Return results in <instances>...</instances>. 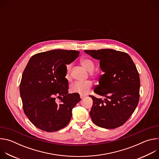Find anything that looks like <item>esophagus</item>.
<instances>
[{
    "label": "esophagus",
    "instance_id": "esophagus-1",
    "mask_svg": "<svg viewBox=\"0 0 159 159\" xmlns=\"http://www.w3.org/2000/svg\"><path fill=\"white\" fill-rule=\"evenodd\" d=\"M80 98L81 99H84V98H85V95H83V94H80Z\"/></svg>",
    "mask_w": 159,
    "mask_h": 159
}]
</instances>
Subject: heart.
I'll return each instance as SVG.
<instances>
[{
  "label": "heart",
  "instance_id": "heart-1",
  "mask_svg": "<svg viewBox=\"0 0 159 159\" xmlns=\"http://www.w3.org/2000/svg\"><path fill=\"white\" fill-rule=\"evenodd\" d=\"M81 65L84 66L89 71V75L93 77H98L99 74L94 70L95 64L92 60L89 58H84L80 60ZM71 69L72 64L68 63L65 65V79L67 80L71 79ZM93 86V83L91 80H87L84 82H75L70 85L69 90L72 93L79 94H86L90 92Z\"/></svg>",
  "mask_w": 159,
  "mask_h": 159
}]
</instances>
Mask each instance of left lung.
I'll return each mask as SVG.
<instances>
[{"instance_id": "1", "label": "left lung", "mask_w": 159, "mask_h": 159, "mask_svg": "<svg viewBox=\"0 0 159 159\" xmlns=\"http://www.w3.org/2000/svg\"><path fill=\"white\" fill-rule=\"evenodd\" d=\"M100 60L104 72L94 92L104 96V101L89 96L93 104L90 116L97 126L114 129L122 126L131 116L140 98V81L139 72L126 53L112 49L85 50Z\"/></svg>"}]
</instances>
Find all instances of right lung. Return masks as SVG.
<instances>
[{
	"label": "right lung",
	"instance_id": "add662e5",
	"mask_svg": "<svg viewBox=\"0 0 159 159\" xmlns=\"http://www.w3.org/2000/svg\"><path fill=\"white\" fill-rule=\"evenodd\" d=\"M79 55L75 50H53L37 53L29 60L20 83V94L25 115L39 129L53 132L70 122L72 110L80 98L79 94L68 93L65 71L60 73V68Z\"/></svg>",
	"mask_w": 159,
	"mask_h": 159
}]
</instances>
